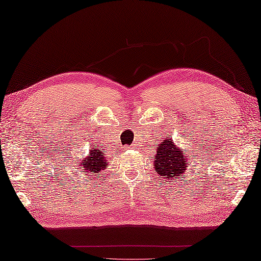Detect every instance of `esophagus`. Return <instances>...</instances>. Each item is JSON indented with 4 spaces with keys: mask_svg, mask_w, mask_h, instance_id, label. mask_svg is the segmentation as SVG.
<instances>
[{
    "mask_svg": "<svg viewBox=\"0 0 261 261\" xmlns=\"http://www.w3.org/2000/svg\"><path fill=\"white\" fill-rule=\"evenodd\" d=\"M126 149H132V146H126Z\"/></svg>",
    "mask_w": 261,
    "mask_h": 261,
    "instance_id": "1",
    "label": "esophagus"
}]
</instances>
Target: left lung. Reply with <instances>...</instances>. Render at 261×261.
Masks as SVG:
<instances>
[{"instance_id": "obj_1", "label": "left lung", "mask_w": 261, "mask_h": 261, "mask_svg": "<svg viewBox=\"0 0 261 261\" xmlns=\"http://www.w3.org/2000/svg\"><path fill=\"white\" fill-rule=\"evenodd\" d=\"M152 159L155 172L166 180H177L180 176L185 177L187 165L191 163L189 156L184 155L181 149L174 144L171 138L157 144L156 155Z\"/></svg>"}]
</instances>
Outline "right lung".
<instances>
[{
	"label": "right lung",
	"instance_id": "1",
	"mask_svg": "<svg viewBox=\"0 0 261 261\" xmlns=\"http://www.w3.org/2000/svg\"><path fill=\"white\" fill-rule=\"evenodd\" d=\"M89 152H90V155L83 159L82 162H79V168L81 169V172H87L91 176H96L97 173L102 172V170H105L109 162L104 157L105 153L100 151L99 149H90Z\"/></svg>",
	"mask_w": 261,
	"mask_h": 261
}]
</instances>
